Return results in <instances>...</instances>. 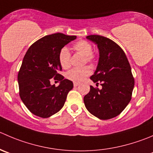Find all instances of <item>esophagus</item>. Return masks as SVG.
Returning <instances> with one entry per match:
<instances>
[{
	"label": "esophagus",
	"instance_id": "1",
	"mask_svg": "<svg viewBox=\"0 0 153 153\" xmlns=\"http://www.w3.org/2000/svg\"><path fill=\"white\" fill-rule=\"evenodd\" d=\"M78 83H77V82H75L74 83V87H77V86H78Z\"/></svg>",
	"mask_w": 153,
	"mask_h": 153
}]
</instances>
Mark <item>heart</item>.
<instances>
[{
    "label": "heart",
    "instance_id": "obj_1",
    "mask_svg": "<svg viewBox=\"0 0 153 153\" xmlns=\"http://www.w3.org/2000/svg\"><path fill=\"white\" fill-rule=\"evenodd\" d=\"M73 49L76 52L84 56V61L89 63H95L96 60V54L93 52V45L90 42L87 40L78 41L73 45ZM58 60L60 65L63 69H68L70 66L71 54L69 49L63 47L59 52ZM91 69L89 66H84L82 68H75L68 71L66 74L67 79L73 82L79 83L84 81L87 76L91 74Z\"/></svg>",
    "mask_w": 153,
    "mask_h": 153
}]
</instances>
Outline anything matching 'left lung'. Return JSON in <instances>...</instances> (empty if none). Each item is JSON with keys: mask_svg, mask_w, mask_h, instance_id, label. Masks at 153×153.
<instances>
[{"mask_svg": "<svg viewBox=\"0 0 153 153\" xmlns=\"http://www.w3.org/2000/svg\"><path fill=\"white\" fill-rule=\"evenodd\" d=\"M87 39L99 48V63L90 79L102 88L90 86L84 97V105L99 119H111L118 116L131 99L134 79L131 66L123 50L113 40L99 35L87 36Z\"/></svg>", "mask_w": 153, "mask_h": 153, "instance_id": "left-lung-1", "label": "left lung"}]
</instances>
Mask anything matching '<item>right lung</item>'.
Masks as SVG:
<instances>
[{
  "label": "right lung",
  "instance_id": "obj_1",
  "mask_svg": "<svg viewBox=\"0 0 153 153\" xmlns=\"http://www.w3.org/2000/svg\"><path fill=\"white\" fill-rule=\"evenodd\" d=\"M76 36L61 33L45 36L30 45L18 73L19 96L27 109L36 116L48 118L64 105L72 81L59 74L62 67L58 60L60 50ZM53 78L61 81L51 85Z\"/></svg>",
  "mask_w": 153,
  "mask_h": 153
}]
</instances>
